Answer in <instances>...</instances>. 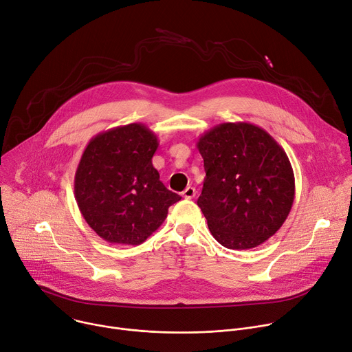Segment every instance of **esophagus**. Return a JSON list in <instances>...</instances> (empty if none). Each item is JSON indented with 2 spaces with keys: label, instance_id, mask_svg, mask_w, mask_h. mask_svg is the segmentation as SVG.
Returning a JSON list of instances; mask_svg holds the SVG:
<instances>
[{
  "label": "esophagus",
  "instance_id": "esophagus-1",
  "mask_svg": "<svg viewBox=\"0 0 352 352\" xmlns=\"http://www.w3.org/2000/svg\"><path fill=\"white\" fill-rule=\"evenodd\" d=\"M195 195H197V189L194 186H186L182 192V197L185 199H192V198H195Z\"/></svg>",
  "mask_w": 352,
  "mask_h": 352
}]
</instances>
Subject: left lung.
<instances>
[{
	"label": "left lung",
	"mask_w": 352,
	"mask_h": 352,
	"mask_svg": "<svg viewBox=\"0 0 352 352\" xmlns=\"http://www.w3.org/2000/svg\"><path fill=\"white\" fill-rule=\"evenodd\" d=\"M197 147L206 171L198 206L216 241L248 250L274 236L295 199L294 170L276 140L257 124L228 122Z\"/></svg>",
	"instance_id": "left-lung-1"
}]
</instances>
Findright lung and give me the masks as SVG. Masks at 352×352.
I'll return each instance as SVG.
<instances>
[{
    "label": "right lung",
    "mask_w": 352,
    "mask_h": 352,
    "mask_svg": "<svg viewBox=\"0 0 352 352\" xmlns=\"http://www.w3.org/2000/svg\"><path fill=\"white\" fill-rule=\"evenodd\" d=\"M157 147L155 133L143 123L113 127L87 144L74 177V195L88 226L105 241L142 244L181 199L153 167Z\"/></svg>",
    "instance_id": "obj_1"
}]
</instances>
